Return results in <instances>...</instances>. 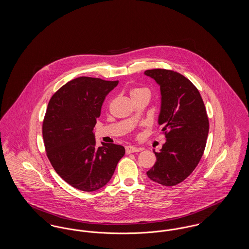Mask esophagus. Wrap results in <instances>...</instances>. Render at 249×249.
<instances>
[{
    "instance_id": "34e87169",
    "label": "esophagus",
    "mask_w": 249,
    "mask_h": 249,
    "mask_svg": "<svg viewBox=\"0 0 249 249\" xmlns=\"http://www.w3.org/2000/svg\"><path fill=\"white\" fill-rule=\"evenodd\" d=\"M125 149H126V153H127V154L139 152L140 150H142V148H138V147L133 146V145H126V146H125Z\"/></svg>"
}]
</instances>
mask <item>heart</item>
I'll return each instance as SVG.
<instances>
[{"label": "heart", "mask_w": 249, "mask_h": 249, "mask_svg": "<svg viewBox=\"0 0 249 249\" xmlns=\"http://www.w3.org/2000/svg\"><path fill=\"white\" fill-rule=\"evenodd\" d=\"M141 92H149L148 89L146 88H142V87H137V88H133L130 90V95L137 94V93H141Z\"/></svg>", "instance_id": "heart-1"}]
</instances>
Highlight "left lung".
Listing matches in <instances>:
<instances>
[{
    "label": "left lung",
    "mask_w": 249,
    "mask_h": 249,
    "mask_svg": "<svg viewBox=\"0 0 249 249\" xmlns=\"http://www.w3.org/2000/svg\"><path fill=\"white\" fill-rule=\"evenodd\" d=\"M160 86L161 109L159 124L166 142L146 172L152 181L166 187L183 182L201 160L209 131V120L198 89L178 71L146 70Z\"/></svg>",
    "instance_id": "obj_1"
}]
</instances>
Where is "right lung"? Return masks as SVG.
Instances as JSON below:
<instances>
[{"instance_id": "obj_1", "label": "right lung", "mask_w": 249, "mask_h": 249, "mask_svg": "<svg viewBox=\"0 0 249 249\" xmlns=\"http://www.w3.org/2000/svg\"><path fill=\"white\" fill-rule=\"evenodd\" d=\"M118 84L80 76L49 100L42 126L47 156L59 177L77 190L89 192L106 186L125 154L119 144L96 147L92 131L107 95Z\"/></svg>"}]
</instances>
